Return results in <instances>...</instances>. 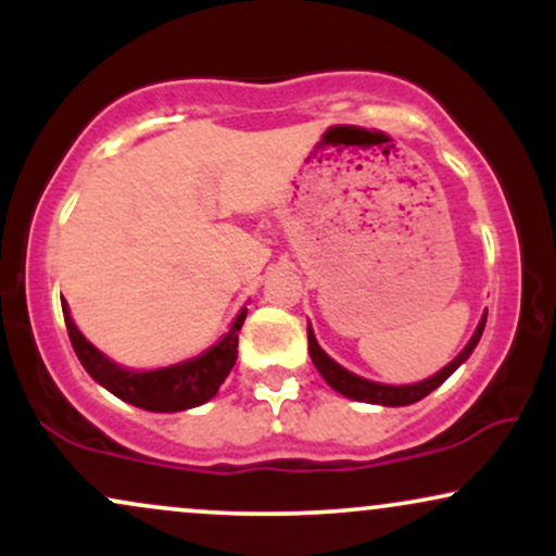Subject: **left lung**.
<instances>
[{"label": "left lung", "instance_id": "8db88e82", "mask_svg": "<svg viewBox=\"0 0 556 556\" xmlns=\"http://www.w3.org/2000/svg\"><path fill=\"white\" fill-rule=\"evenodd\" d=\"M483 327H486V314L481 316V321H478L473 337H470L468 344H465V348L455 355V358L446 363L444 368H439L437 374H431L429 379L413 381V384H381V381L363 379V376L348 371V368L340 366L337 361H331L329 355L324 353L321 344L316 342V334H314V329H311V324H308V353H311V361H314L316 371L321 374V379L327 381V384L334 389V392H340L350 400L371 402V405L402 407V405H413V402L424 400L426 394L433 392V389L442 387L444 381L450 379V376L455 374L457 368H460L463 363L470 358V353L476 350L478 340H481Z\"/></svg>", "mask_w": 556, "mask_h": 556}]
</instances>
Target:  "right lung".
<instances>
[{
    "label": "right lung",
    "instance_id": "right-lung-1",
    "mask_svg": "<svg viewBox=\"0 0 556 556\" xmlns=\"http://www.w3.org/2000/svg\"><path fill=\"white\" fill-rule=\"evenodd\" d=\"M62 314H65L75 355L96 384H101L123 402L143 407V410L180 413L208 402L225 384L235 361H238V331L245 321L248 308H242L225 334L201 355L175 363V366L149 368V371L119 366L110 355L101 353L93 342H88L83 331L75 327L65 300H62Z\"/></svg>",
    "mask_w": 556,
    "mask_h": 556
}]
</instances>
